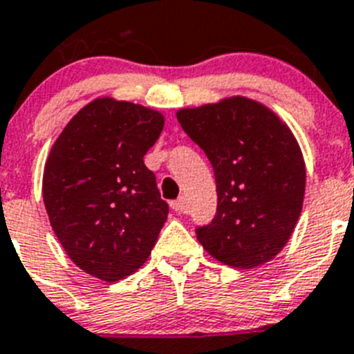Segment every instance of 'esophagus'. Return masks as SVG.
Segmentation results:
<instances>
[{
  "instance_id": "1",
  "label": "esophagus",
  "mask_w": 354,
  "mask_h": 354,
  "mask_svg": "<svg viewBox=\"0 0 354 354\" xmlns=\"http://www.w3.org/2000/svg\"><path fill=\"white\" fill-rule=\"evenodd\" d=\"M171 208H173L176 214H185V208H187L185 199L180 198V199H176V201H173V203H171Z\"/></svg>"
}]
</instances>
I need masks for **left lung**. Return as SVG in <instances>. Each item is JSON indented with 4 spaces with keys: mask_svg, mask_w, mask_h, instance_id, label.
I'll return each instance as SVG.
<instances>
[{
    "mask_svg": "<svg viewBox=\"0 0 354 354\" xmlns=\"http://www.w3.org/2000/svg\"><path fill=\"white\" fill-rule=\"evenodd\" d=\"M176 118L215 174L217 214L196 230L199 244L236 269L272 260L287 245L305 198V158L290 128L244 96L180 109Z\"/></svg>",
    "mask_w": 354,
    "mask_h": 354,
    "instance_id": "8db88e82",
    "label": "left lung"
}]
</instances>
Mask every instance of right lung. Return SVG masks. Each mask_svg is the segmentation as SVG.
I'll use <instances>...</instances> for the list:
<instances>
[{
  "label": "right lung",
  "instance_id": "add662e5",
  "mask_svg": "<svg viewBox=\"0 0 354 354\" xmlns=\"http://www.w3.org/2000/svg\"><path fill=\"white\" fill-rule=\"evenodd\" d=\"M164 113L96 97L55 140L42 198L67 257L87 274L119 281L140 269L167 221L144 155L164 130Z\"/></svg>",
  "mask_w": 354,
  "mask_h": 354
}]
</instances>
